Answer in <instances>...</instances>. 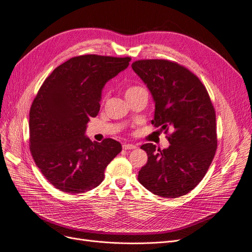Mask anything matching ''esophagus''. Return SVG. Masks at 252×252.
Returning a JSON list of instances; mask_svg holds the SVG:
<instances>
[{"label":"esophagus","instance_id":"obj_1","mask_svg":"<svg viewBox=\"0 0 252 252\" xmlns=\"http://www.w3.org/2000/svg\"><path fill=\"white\" fill-rule=\"evenodd\" d=\"M123 148H124V150H134V149H136V145H135V144L125 143V144L123 145Z\"/></svg>","mask_w":252,"mask_h":252}]
</instances>
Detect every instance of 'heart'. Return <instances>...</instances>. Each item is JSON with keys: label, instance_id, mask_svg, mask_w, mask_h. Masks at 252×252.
Segmentation results:
<instances>
[{"label": "heart", "instance_id": "heart-1", "mask_svg": "<svg viewBox=\"0 0 252 252\" xmlns=\"http://www.w3.org/2000/svg\"><path fill=\"white\" fill-rule=\"evenodd\" d=\"M142 90H144V89L140 86H128L126 89V97L129 96V95H133V94L139 92V91H142ZM104 98H105V97H103L102 100H104Z\"/></svg>", "mask_w": 252, "mask_h": 252}]
</instances>
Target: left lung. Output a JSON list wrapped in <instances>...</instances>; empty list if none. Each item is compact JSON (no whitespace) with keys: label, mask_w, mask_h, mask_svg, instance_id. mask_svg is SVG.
Listing matches in <instances>:
<instances>
[{"label":"left lung","mask_w":252,"mask_h":252,"mask_svg":"<svg viewBox=\"0 0 252 252\" xmlns=\"http://www.w3.org/2000/svg\"><path fill=\"white\" fill-rule=\"evenodd\" d=\"M133 70L155 100L152 125L170 143L164 150L145 143L147 164L138 174L145 189L163 198H178L204 178L218 147L216 111L205 86L182 64L168 60H139Z\"/></svg>","instance_id":"8db88e82"}]
</instances>
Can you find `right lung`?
Here are the masks:
<instances>
[{"instance_id": "1", "label": "right lung", "mask_w": 252, "mask_h": 252, "mask_svg": "<svg viewBox=\"0 0 252 252\" xmlns=\"http://www.w3.org/2000/svg\"><path fill=\"white\" fill-rule=\"evenodd\" d=\"M129 61L128 56H74L55 68L39 88L29 112V149L55 189L67 193L95 189L123 150L112 138L92 142L85 132L90 118L98 114L104 84Z\"/></svg>"}]
</instances>
